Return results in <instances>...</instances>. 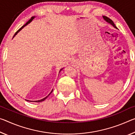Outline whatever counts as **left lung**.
Instances as JSON below:
<instances>
[{"label": "left lung", "instance_id": "1", "mask_svg": "<svg viewBox=\"0 0 135 135\" xmlns=\"http://www.w3.org/2000/svg\"><path fill=\"white\" fill-rule=\"evenodd\" d=\"M103 18L104 20H105L107 23H108L109 24H110V25H112V26H113V27H114L115 29H118V28H117V27H116V26L115 25L114 23L113 22V21H112V20H110V19L109 18H108V17H106V16H103Z\"/></svg>", "mask_w": 135, "mask_h": 135}]
</instances>
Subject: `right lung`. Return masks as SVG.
Instances as JSON below:
<instances>
[{"label":"right lung","mask_w":135,"mask_h":135,"mask_svg":"<svg viewBox=\"0 0 135 135\" xmlns=\"http://www.w3.org/2000/svg\"><path fill=\"white\" fill-rule=\"evenodd\" d=\"M35 16H33V17H32L31 18V19H30V20H29L28 21H27V22L26 23V24H25V25H23V26L21 27V28H20V29H19L18 30V31L16 32V33H15V34H14V37H13V38H14V37H15V36H16V35H17V33H18L19 32H20V31H21V29H22L23 28V27H24L25 26H26V25H28V24H29V23H31V21H32V20H33V18H35ZM62 69H63V68H61V70H60V71H59V72H61V70H62ZM52 91H53V89H52V91H51V92H50V94H49V95H48L47 96H46V97H44V98H42V99H41V100H37V101H34V102H32V101H30V100H26V101H28V102H37V103H40V102H42V101H44V100H46V98L48 97V96H49V95H50L51 93H52Z\"/></svg>","instance_id":"add662e5"}]
</instances>
